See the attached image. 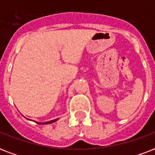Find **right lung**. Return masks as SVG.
<instances>
[{
	"label": "right lung",
	"mask_w": 155,
	"mask_h": 155,
	"mask_svg": "<svg viewBox=\"0 0 155 155\" xmlns=\"http://www.w3.org/2000/svg\"><path fill=\"white\" fill-rule=\"evenodd\" d=\"M58 120V119H54V120H50V121H47V122H44V123H41V122H36L37 124H41V125H47V124H51L53 122H55L56 120Z\"/></svg>",
	"instance_id": "1"
}]
</instances>
